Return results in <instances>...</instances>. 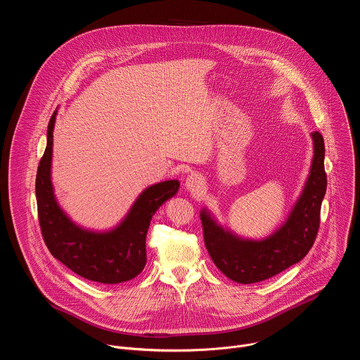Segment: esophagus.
Instances as JSON below:
<instances>
[{
    "mask_svg": "<svg viewBox=\"0 0 360 360\" xmlns=\"http://www.w3.org/2000/svg\"><path fill=\"white\" fill-rule=\"evenodd\" d=\"M188 191L193 192V193H198L203 189L205 186V181L203 178L199 175V174H191L188 178H186V182H185Z\"/></svg>",
    "mask_w": 360,
    "mask_h": 360,
    "instance_id": "34e87169",
    "label": "esophagus"
}]
</instances>
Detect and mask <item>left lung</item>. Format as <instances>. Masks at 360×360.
Segmentation results:
<instances>
[{
  "instance_id": "8db88e82",
  "label": "left lung",
  "mask_w": 360,
  "mask_h": 360,
  "mask_svg": "<svg viewBox=\"0 0 360 360\" xmlns=\"http://www.w3.org/2000/svg\"><path fill=\"white\" fill-rule=\"evenodd\" d=\"M315 155L311 175L288 221L265 240H242L215 224L202 211L203 240L215 266L238 283L266 281L297 264L311 250L321 224V207L326 192L325 142L312 134Z\"/></svg>"
}]
</instances>
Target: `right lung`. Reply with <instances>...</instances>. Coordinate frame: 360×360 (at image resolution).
Wrapping results in <instances>:
<instances>
[{
  "label": "right lung",
  "instance_id": "add662e5",
  "mask_svg": "<svg viewBox=\"0 0 360 360\" xmlns=\"http://www.w3.org/2000/svg\"><path fill=\"white\" fill-rule=\"evenodd\" d=\"M56 114L48 124L46 148L35 179L38 221L44 242L54 258L88 281L127 282L145 268V242L150 218L178 192L179 182L165 181L145 189L125 221L108 233L88 232L75 226L60 210L49 178Z\"/></svg>",
  "mask_w": 360,
  "mask_h": 360
}]
</instances>
